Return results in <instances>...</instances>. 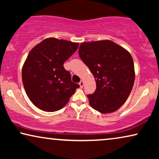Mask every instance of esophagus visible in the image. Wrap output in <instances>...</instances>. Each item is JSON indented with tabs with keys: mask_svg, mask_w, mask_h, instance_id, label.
Returning <instances> with one entry per match:
<instances>
[{
	"mask_svg": "<svg viewBox=\"0 0 159 159\" xmlns=\"http://www.w3.org/2000/svg\"><path fill=\"white\" fill-rule=\"evenodd\" d=\"M79 84H80V88H82V87H83V85H84V82L82 81V80H81V81L79 82Z\"/></svg>",
	"mask_w": 159,
	"mask_h": 159,
	"instance_id": "34e87169",
	"label": "esophagus"
}]
</instances>
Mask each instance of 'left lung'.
I'll use <instances>...</instances> for the list:
<instances>
[{
  "label": "left lung",
  "mask_w": 159,
  "mask_h": 159,
  "mask_svg": "<svg viewBox=\"0 0 159 159\" xmlns=\"http://www.w3.org/2000/svg\"><path fill=\"white\" fill-rule=\"evenodd\" d=\"M79 56L96 82V90L88 95L91 107L103 114L118 110L134 84V62L130 53L112 41L99 40L82 43Z\"/></svg>",
  "instance_id": "left-lung-1"
}]
</instances>
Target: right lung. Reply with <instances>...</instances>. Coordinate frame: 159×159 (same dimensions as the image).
<instances>
[{
    "label": "right lung",
    "mask_w": 159,
    "mask_h": 159,
    "mask_svg": "<svg viewBox=\"0 0 159 159\" xmlns=\"http://www.w3.org/2000/svg\"><path fill=\"white\" fill-rule=\"evenodd\" d=\"M78 46L77 43L51 38L30 51L21 75L27 96L38 108L48 112L61 109L80 88L63 66Z\"/></svg>",
    "instance_id": "1"
}]
</instances>
